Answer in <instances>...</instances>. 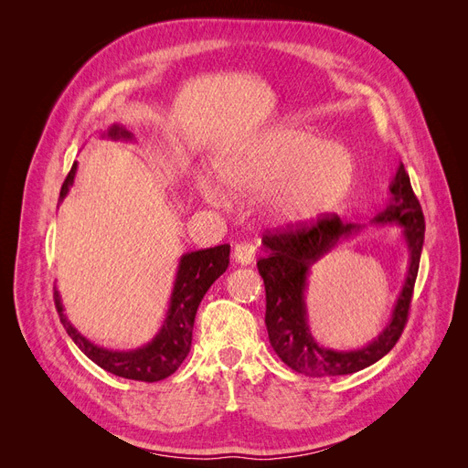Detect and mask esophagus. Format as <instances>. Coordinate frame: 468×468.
Here are the masks:
<instances>
[{"label": "esophagus", "mask_w": 468, "mask_h": 468, "mask_svg": "<svg viewBox=\"0 0 468 468\" xmlns=\"http://www.w3.org/2000/svg\"><path fill=\"white\" fill-rule=\"evenodd\" d=\"M256 244L251 242H239L236 244L234 248V260L239 263V265H250L253 263V260H256Z\"/></svg>", "instance_id": "34e87169"}]
</instances>
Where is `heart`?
I'll return each instance as SVG.
<instances>
[{
    "mask_svg": "<svg viewBox=\"0 0 468 468\" xmlns=\"http://www.w3.org/2000/svg\"><path fill=\"white\" fill-rule=\"evenodd\" d=\"M215 172L232 197L261 193L269 220L299 229L344 205L356 186L357 160L349 148L314 131L281 124L224 150ZM199 191L210 203H224V193L208 177L199 179Z\"/></svg>",
    "mask_w": 468,
    "mask_h": 468,
    "instance_id": "obj_1",
    "label": "heart"
}]
</instances>
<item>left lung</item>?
Returning a JSON list of instances; mask_svg holds the SVG:
<instances>
[{
	"instance_id": "1",
	"label": "left lung",
	"mask_w": 468,
	"mask_h": 468,
	"mask_svg": "<svg viewBox=\"0 0 468 468\" xmlns=\"http://www.w3.org/2000/svg\"><path fill=\"white\" fill-rule=\"evenodd\" d=\"M390 201L378 212L375 224L396 222L404 229L410 250V265L402 292L396 301L394 313L387 328L369 346L353 351H335L318 346L310 334L306 322L304 289L310 265L324 258L339 239L357 234L359 224H344L337 215L324 217L318 222L299 226V229L267 230L263 246L267 256L258 261L260 275L265 285V325L269 344L281 361L292 371L306 377H335L351 375L377 363L399 342L408 322V310L412 303L414 285L420 269L423 246V212L414 195L404 164L396 169L390 183Z\"/></svg>"
}]
</instances>
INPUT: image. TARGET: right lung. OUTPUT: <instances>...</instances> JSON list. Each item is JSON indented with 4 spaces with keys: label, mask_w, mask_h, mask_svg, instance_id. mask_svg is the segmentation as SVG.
<instances>
[{
    "label": "right lung",
    "mask_w": 468,
    "mask_h": 468,
    "mask_svg": "<svg viewBox=\"0 0 468 468\" xmlns=\"http://www.w3.org/2000/svg\"><path fill=\"white\" fill-rule=\"evenodd\" d=\"M107 136L112 140L133 138V134L119 124H112L107 131ZM76 167L78 164L74 162L68 177L62 183L60 201L68 195L69 187H72ZM229 263H230L229 244L191 251V253H186V256H181L164 325L160 328V332L155 334L152 342L133 351H112V349H105L91 344L88 337H83L74 325L68 322L58 291H54V304H56V310H58L60 322L64 324L68 335L72 337L74 344L86 353L95 365L101 367V369L117 377L133 378V380H144V382L164 380L169 375H174L179 369L183 359L187 357V353L191 349L197 308H199L203 296L210 289L212 282L226 271Z\"/></svg>",
    "instance_id": "right-lung-1"
}]
</instances>
